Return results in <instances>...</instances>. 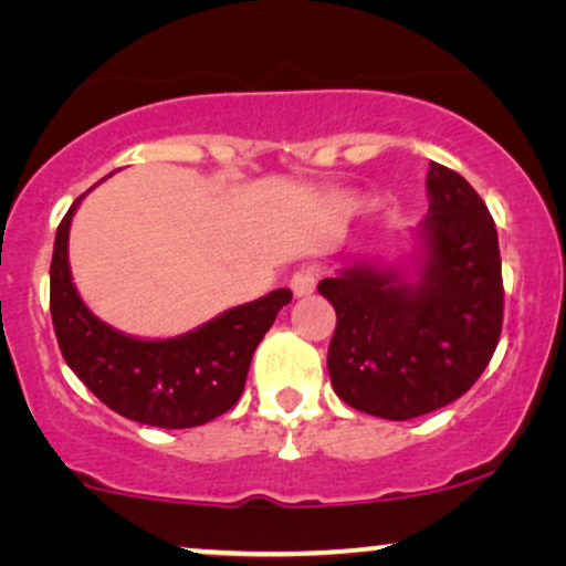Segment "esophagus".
I'll list each match as a JSON object with an SVG mask.
<instances>
[{
  "mask_svg": "<svg viewBox=\"0 0 566 566\" xmlns=\"http://www.w3.org/2000/svg\"><path fill=\"white\" fill-rule=\"evenodd\" d=\"M289 285H291V291H294V296H310L312 291H315L317 277H315V272L298 270V272H294V277H291Z\"/></svg>",
  "mask_w": 566,
  "mask_h": 566,
  "instance_id": "34e87169",
  "label": "esophagus"
}]
</instances>
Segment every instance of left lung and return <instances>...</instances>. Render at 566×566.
<instances>
[{"label":"left lung","mask_w":566,"mask_h":566,"mask_svg":"<svg viewBox=\"0 0 566 566\" xmlns=\"http://www.w3.org/2000/svg\"><path fill=\"white\" fill-rule=\"evenodd\" d=\"M429 217L413 277L352 262L317 291L334 304V391L363 413L408 421L474 387L497 347L503 277L488 206L458 171L429 164Z\"/></svg>","instance_id":"8db88e82"}]
</instances>
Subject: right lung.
Instances as JSON below:
<instances>
[{"instance_id": "obj_1", "label": "right lung", "mask_w": 566, "mask_h": 566, "mask_svg": "<svg viewBox=\"0 0 566 566\" xmlns=\"http://www.w3.org/2000/svg\"><path fill=\"white\" fill-rule=\"evenodd\" d=\"M78 196L57 224L50 264V312L69 368L118 416L158 429L201 427L238 402L251 357L277 312L291 302L275 289L175 338H137L92 315L69 268V230Z\"/></svg>"}]
</instances>
